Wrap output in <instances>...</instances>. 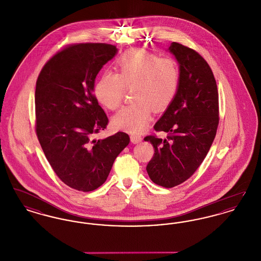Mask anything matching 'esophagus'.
Wrapping results in <instances>:
<instances>
[{"label": "esophagus", "mask_w": 261, "mask_h": 261, "mask_svg": "<svg viewBox=\"0 0 261 261\" xmlns=\"http://www.w3.org/2000/svg\"><path fill=\"white\" fill-rule=\"evenodd\" d=\"M130 139H131V142L133 144H138V143H140L142 141V137L140 136V135H135V134H132L130 136Z\"/></svg>", "instance_id": "34e87169"}]
</instances>
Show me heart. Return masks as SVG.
Masks as SVG:
<instances>
[{
    "label": "heart",
    "instance_id": "obj_1",
    "mask_svg": "<svg viewBox=\"0 0 261 261\" xmlns=\"http://www.w3.org/2000/svg\"><path fill=\"white\" fill-rule=\"evenodd\" d=\"M115 74L106 72L95 83L94 94L105 108L114 111L122 102L125 88L132 87L133 102L113 117V125L139 133L149 123L151 111L161 112L173 100L180 83V69L171 58L147 50H127L114 62Z\"/></svg>",
    "mask_w": 261,
    "mask_h": 261
}]
</instances>
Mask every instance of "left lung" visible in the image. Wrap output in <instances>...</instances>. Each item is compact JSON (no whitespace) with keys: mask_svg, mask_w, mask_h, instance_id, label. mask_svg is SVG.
Wrapping results in <instances>:
<instances>
[{"mask_svg":"<svg viewBox=\"0 0 261 261\" xmlns=\"http://www.w3.org/2000/svg\"><path fill=\"white\" fill-rule=\"evenodd\" d=\"M169 50L180 64V83L173 100L154 124L166 139L145 137L154 153L147 165L150 180L173 188L188 180L203 162L219 124L218 90L210 64L196 51L173 42Z\"/></svg>","mask_w":261,"mask_h":261,"instance_id":"obj_1","label":"left lung"}]
</instances>
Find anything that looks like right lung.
Masks as SVG:
<instances>
[{
  "label": "right lung",
  "instance_id": "1",
  "mask_svg": "<svg viewBox=\"0 0 261 261\" xmlns=\"http://www.w3.org/2000/svg\"><path fill=\"white\" fill-rule=\"evenodd\" d=\"M106 43L71 44L57 51L38 76L35 130L53 170L72 189L91 192L101 186L117 155L129 144L124 132L103 140L109 118L93 91L100 68L116 54Z\"/></svg>",
  "mask_w": 261,
  "mask_h": 261
}]
</instances>
